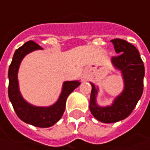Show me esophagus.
I'll return each instance as SVG.
<instances>
[{"instance_id": "1", "label": "esophagus", "mask_w": 150, "mask_h": 150, "mask_svg": "<svg viewBox=\"0 0 150 150\" xmlns=\"http://www.w3.org/2000/svg\"><path fill=\"white\" fill-rule=\"evenodd\" d=\"M86 79H87V76H86V75H82V80H86Z\"/></svg>"}]
</instances>
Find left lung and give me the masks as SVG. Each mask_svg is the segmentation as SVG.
<instances>
[{"label": "left lung", "mask_w": 150, "mask_h": 150, "mask_svg": "<svg viewBox=\"0 0 150 150\" xmlns=\"http://www.w3.org/2000/svg\"><path fill=\"white\" fill-rule=\"evenodd\" d=\"M115 52L111 62L120 70L124 79V90L115 99L111 105L102 107L96 103L98 88L93 83L90 100V110L93 116L102 123H115L125 120L135 108L144 90V66L134 45L121 39L111 40Z\"/></svg>", "instance_id": "8db88e82"}]
</instances>
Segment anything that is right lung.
<instances>
[{
  "label": "right lung",
  "instance_id": "1",
  "mask_svg": "<svg viewBox=\"0 0 150 150\" xmlns=\"http://www.w3.org/2000/svg\"><path fill=\"white\" fill-rule=\"evenodd\" d=\"M41 49L42 48L39 45L30 40L16 50L8 71V96L10 101L12 104L14 110L22 121L34 126L48 128L54 125L60 120L65 112L67 97L80 85V82H79V80L65 81L58 100L54 105L48 107L32 105L25 100L19 90L17 77L19 67L21 60L26 54L34 50Z\"/></svg>",
  "mask_w": 150,
  "mask_h": 150
}]
</instances>
